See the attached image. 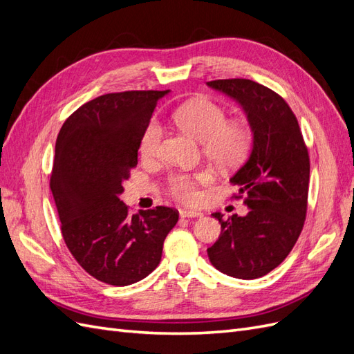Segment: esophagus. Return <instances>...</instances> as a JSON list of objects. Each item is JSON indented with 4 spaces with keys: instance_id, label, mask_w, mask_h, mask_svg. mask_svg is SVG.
Wrapping results in <instances>:
<instances>
[{
    "instance_id": "1",
    "label": "esophagus",
    "mask_w": 354,
    "mask_h": 354,
    "mask_svg": "<svg viewBox=\"0 0 354 354\" xmlns=\"http://www.w3.org/2000/svg\"><path fill=\"white\" fill-rule=\"evenodd\" d=\"M180 216L183 218H196V217H202L203 214L201 211H194V209H181Z\"/></svg>"
}]
</instances>
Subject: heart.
<instances>
[{
    "label": "heart",
    "mask_w": 354,
    "mask_h": 354,
    "mask_svg": "<svg viewBox=\"0 0 354 354\" xmlns=\"http://www.w3.org/2000/svg\"><path fill=\"white\" fill-rule=\"evenodd\" d=\"M173 120L181 131L202 142L203 153L218 167L238 164L250 147V134L236 122H226L223 108L208 99H192L180 104L173 113ZM162 127L152 118L146 122L138 138V152L142 158L152 159L158 155ZM209 173H174L167 178L168 195L181 202L198 199V181H207Z\"/></svg>",
    "instance_id": "heart-1"
}]
</instances>
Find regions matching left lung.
Returning a JSON list of instances; mask_svg holds the SVG:
<instances>
[{"mask_svg": "<svg viewBox=\"0 0 354 354\" xmlns=\"http://www.w3.org/2000/svg\"><path fill=\"white\" fill-rule=\"evenodd\" d=\"M208 87L236 100L246 115L252 147L248 159L230 178L245 194L250 212H221L218 239L207 250L211 264L236 279H257L276 269L291 252L303 230L310 159L295 115L270 88L251 80H217Z\"/></svg>", "mask_w": 354, "mask_h": 354, "instance_id": "left-lung-1", "label": "left lung"}]
</instances>
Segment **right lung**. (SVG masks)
Instances as JSON below:
<instances>
[{
	"label": "right lung",
	"mask_w": 354,
	"mask_h": 354,
	"mask_svg": "<svg viewBox=\"0 0 354 354\" xmlns=\"http://www.w3.org/2000/svg\"><path fill=\"white\" fill-rule=\"evenodd\" d=\"M165 91H124L75 111L56 140L50 189L73 259L97 281L127 286L160 261L178 212L168 207L128 214L122 183L137 165L138 138Z\"/></svg>",
	"instance_id": "add662e5"
}]
</instances>
